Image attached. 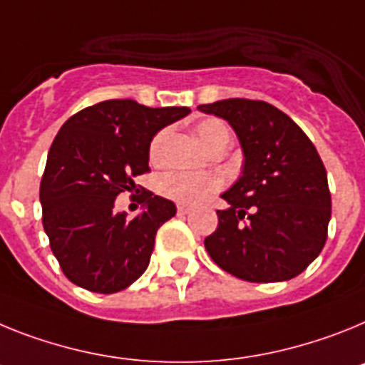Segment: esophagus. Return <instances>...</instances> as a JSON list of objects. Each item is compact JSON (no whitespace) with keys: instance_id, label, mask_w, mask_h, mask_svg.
<instances>
[{"instance_id":"esophagus-1","label":"esophagus","mask_w":365,"mask_h":365,"mask_svg":"<svg viewBox=\"0 0 365 365\" xmlns=\"http://www.w3.org/2000/svg\"><path fill=\"white\" fill-rule=\"evenodd\" d=\"M191 213V207L189 205H178V215H187Z\"/></svg>"}]
</instances>
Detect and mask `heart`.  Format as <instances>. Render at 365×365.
Segmentation results:
<instances>
[{
    "instance_id": "1",
    "label": "heart",
    "mask_w": 365,
    "mask_h": 365,
    "mask_svg": "<svg viewBox=\"0 0 365 365\" xmlns=\"http://www.w3.org/2000/svg\"><path fill=\"white\" fill-rule=\"evenodd\" d=\"M196 135L200 138L202 143L211 150L217 147L218 143L230 141V130L226 128L224 123L218 119H204L196 125ZM169 138V130H160L154 138H152L150 145H148V158L152 163H160L163 158L165 143ZM222 185V178L218 174H196V173H183V170H173L167 173L160 182L161 195L170 198V200L178 202V204H196L202 198L209 195V192L217 191Z\"/></svg>"
}]
</instances>
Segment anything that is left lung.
Listing matches in <instances>:
<instances>
[{
  "label": "left lung",
  "instance_id": "8db88e82",
  "mask_svg": "<svg viewBox=\"0 0 365 365\" xmlns=\"http://www.w3.org/2000/svg\"><path fill=\"white\" fill-rule=\"evenodd\" d=\"M235 130L242 176L222 198L218 227L205 237L222 270L250 283L296 277L327 240L331 192L318 150L296 123L264 101L224 99L200 104Z\"/></svg>",
  "mask_w": 365,
  "mask_h": 365
}]
</instances>
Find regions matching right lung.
Here are the masks:
<instances>
[{
    "label": "right lung",
    "instance_id": "obj_1",
    "mask_svg": "<svg viewBox=\"0 0 365 365\" xmlns=\"http://www.w3.org/2000/svg\"><path fill=\"white\" fill-rule=\"evenodd\" d=\"M189 108L103 101L69 117L47 154L40 183L43 230L66 277L90 292L113 294L141 277L156 231L176 215L167 198L143 191L145 211L115 213L117 195L148 173V145Z\"/></svg>",
    "mask_w": 365,
    "mask_h": 365
}]
</instances>
